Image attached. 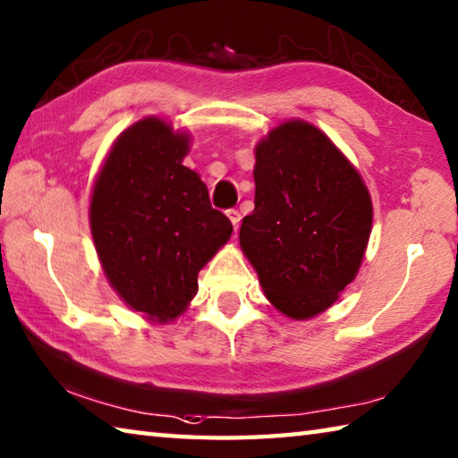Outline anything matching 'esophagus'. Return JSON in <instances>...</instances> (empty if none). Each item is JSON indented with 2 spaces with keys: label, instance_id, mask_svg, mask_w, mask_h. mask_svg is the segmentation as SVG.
I'll list each match as a JSON object with an SVG mask.
<instances>
[{
  "label": "esophagus",
  "instance_id": "esophagus-1",
  "mask_svg": "<svg viewBox=\"0 0 458 458\" xmlns=\"http://www.w3.org/2000/svg\"><path fill=\"white\" fill-rule=\"evenodd\" d=\"M226 214H228V218H230V222H232V226H234V230H238L240 218H242V216H240V212L236 210V208H230V210H228Z\"/></svg>",
  "mask_w": 458,
  "mask_h": 458
}]
</instances>
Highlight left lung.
I'll list each match as a JSON object with an SVG mask.
<instances>
[{
	"label": "left lung",
	"mask_w": 458,
	"mask_h": 458,
	"mask_svg": "<svg viewBox=\"0 0 458 458\" xmlns=\"http://www.w3.org/2000/svg\"><path fill=\"white\" fill-rule=\"evenodd\" d=\"M254 182L240 246L266 298L290 318H312L359 272L372 226L369 190L338 148L301 120L256 146Z\"/></svg>",
	"instance_id": "1"
}]
</instances>
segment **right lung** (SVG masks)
Returning <instances> with one entry per match:
<instances>
[{"instance_id":"obj_1","label":"right lung","mask_w":458,"mask_h":458,"mask_svg":"<svg viewBox=\"0 0 458 458\" xmlns=\"http://www.w3.org/2000/svg\"><path fill=\"white\" fill-rule=\"evenodd\" d=\"M188 136L146 118L115 140L96 180L89 224L99 262L123 302L160 322L186 309L198 272L232 234L208 188L182 160Z\"/></svg>"}]
</instances>
